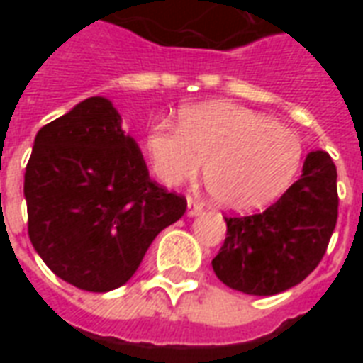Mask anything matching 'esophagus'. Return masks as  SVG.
Returning <instances> with one entry per match:
<instances>
[{"label":"esophagus","instance_id":"esophagus-1","mask_svg":"<svg viewBox=\"0 0 363 363\" xmlns=\"http://www.w3.org/2000/svg\"><path fill=\"white\" fill-rule=\"evenodd\" d=\"M202 210H204L202 204L192 196H189V216H198V213H202Z\"/></svg>","mask_w":363,"mask_h":363}]
</instances>
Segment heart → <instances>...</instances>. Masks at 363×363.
Here are the masks:
<instances>
[{"instance_id":"heart-1","label":"heart","mask_w":363,"mask_h":363,"mask_svg":"<svg viewBox=\"0 0 363 363\" xmlns=\"http://www.w3.org/2000/svg\"><path fill=\"white\" fill-rule=\"evenodd\" d=\"M145 155L159 181L177 186L194 179L204 161V182L212 198L229 210H251L280 196L303 163V142L296 130L241 104L213 101L153 124Z\"/></svg>"}]
</instances>
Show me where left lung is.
I'll list each match as a JSON object with an SVG mask.
<instances>
[{
    "label": "left lung",
    "instance_id": "obj_1",
    "mask_svg": "<svg viewBox=\"0 0 363 363\" xmlns=\"http://www.w3.org/2000/svg\"><path fill=\"white\" fill-rule=\"evenodd\" d=\"M336 218V167L327 151H311L301 177L272 206L251 216H225L228 233L212 260L213 272L249 296L286 291L319 267Z\"/></svg>",
    "mask_w": 363,
    "mask_h": 363
}]
</instances>
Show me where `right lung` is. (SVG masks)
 I'll use <instances>...</instances> for the list:
<instances>
[{
	"label": "right lung",
	"mask_w": 363,
	"mask_h": 363,
	"mask_svg": "<svg viewBox=\"0 0 363 363\" xmlns=\"http://www.w3.org/2000/svg\"><path fill=\"white\" fill-rule=\"evenodd\" d=\"M28 237L44 264L85 291L124 286L186 198L150 179L134 138L104 96L38 130L25 171Z\"/></svg>",
	"instance_id": "obj_1"
}]
</instances>
